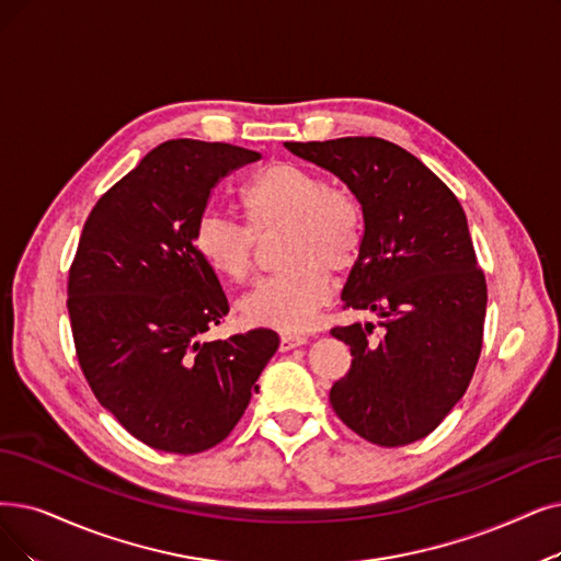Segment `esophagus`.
Wrapping results in <instances>:
<instances>
[{
  "label": "esophagus",
  "instance_id": "esophagus-1",
  "mask_svg": "<svg viewBox=\"0 0 561 561\" xmlns=\"http://www.w3.org/2000/svg\"><path fill=\"white\" fill-rule=\"evenodd\" d=\"M306 343H308L306 335H299V333H280V350H283V352L301 347V345H306Z\"/></svg>",
  "mask_w": 561,
  "mask_h": 561
}]
</instances>
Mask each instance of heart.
Here are the masks:
<instances>
[{
    "label": "heart",
    "mask_w": 561,
    "mask_h": 561,
    "mask_svg": "<svg viewBox=\"0 0 561 561\" xmlns=\"http://www.w3.org/2000/svg\"><path fill=\"white\" fill-rule=\"evenodd\" d=\"M239 207L255 232L289 230L283 253L289 268L239 301L241 318L287 333L308 329L331 297V272H347L362 251L364 216L356 197L327 186L324 176L304 165L274 163L241 188ZM193 241L220 278L243 283L253 274V234L228 216L205 211Z\"/></svg>",
    "instance_id": "b5f03b06"
}]
</instances>
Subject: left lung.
Here are the masks:
<instances>
[{
	"mask_svg": "<svg viewBox=\"0 0 561 561\" xmlns=\"http://www.w3.org/2000/svg\"><path fill=\"white\" fill-rule=\"evenodd\" d=\"M299 159L331 172L364 214L362 251L343 287L347 308L373 324L331 329L350 345L352 368L331 387L339 419L379 446L431 435L474 375L488 289L467 218L437 174L379 138L285 142Z\"/></svg>",
	"mask_w": 561,
	"mask_h": 561,
	"instance_id": "8db88e82",
	"label": "left lung"
}]
</instances>
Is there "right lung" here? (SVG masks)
Here are the masks:
<instances>
[{
	"mask_svg": "<svg viewBox=\"0 0 561 561\" xmlns=\"http://www.w3.org/2000/svg\"><path fill=\"white\" fill-rule=\"evenodd\" d=\"M260 159L226 142H163L84 222L69 274L78 362L101 405L151 449L188 456L226 439L278 350L272 329L203 341L228 299L193 241L218 179Z\"/></svg>",
	"mask_w": 561,
	"mask_h": 561,
	"instance_id": "1",
	"label": "right lung"
}]
</instances>
